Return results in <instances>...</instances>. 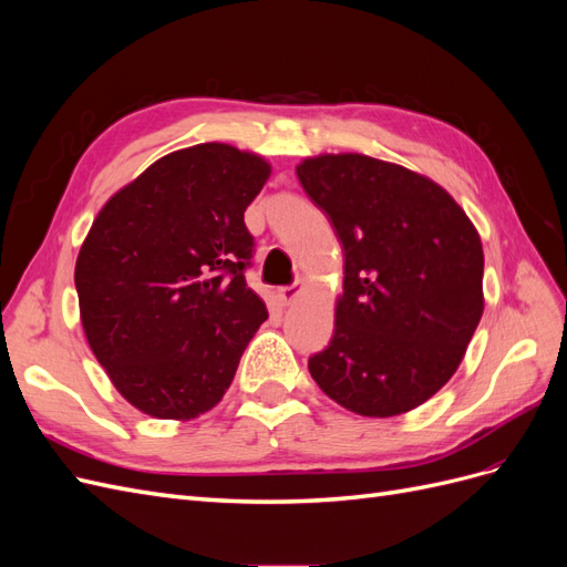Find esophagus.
I'll return each instance as SVG.
<instances>
[{
    "mask_svg": "<svg viewBox=\"0 0 567 567\" xmlns=\"http://www.w3.org/2000/svg\"><path fill=\"white\" fill-rule=\"evenodd\" d=\"M302 293V286L300 284H293V286H281L279 290H277V300L286 307V305H290V302H296V298Z\"/></svg>",
    "mask_w": 567,
    "mask_h": 567,
    "instance_id": "1",
    "label": "esophagus"
}]
</instances>
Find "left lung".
Wrapping results in <instances>:
<instances>
[{
  "label": "left lung",
  "mask_w": 567,
  "mask_h": 567,
  "mask_svg": "<svg viewBox=\"0 0 567 567\" xmlns=\"http://www.w3.org/2000/svg\"><path fill=\"white\" fill-rule=\"evenodd\" d=\"M305 194L329 217L346 279L317 385L354 414L416 409L458 369L483 317V244L442 186L362 153L307 158Z\"/></svg>",
  "instance_id": "obj_1"
}]
</instances>
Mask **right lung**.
<instances>
[{"mask_svg": "<svg viewBox=\"0 0 567 567\" xmlns=\"http://www.w3.org/2000/svg\"><path fill=\"white\" fill-rule=\"evenodd\" d=\"M269 165L229 144L153 163L101 208L75 265L84 336L123 398L148 416L213 409L267 319L246 284L244 213Z\"/></svg>", "mask_w": 567, "mask_h": 567, "instance_id": "1", "label": "right lung"}]
</instances>
